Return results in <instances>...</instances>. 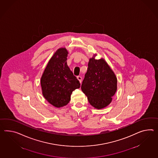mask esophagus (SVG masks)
<instances>
[{"label":"esophagus","mask_w":158,"mask_h":158,"mask_svg":"<svg viewBox=\"0 0 158 158\" xmlns=\"http://www.w3.org/2000/svg\"><path fill=\"white\" fill-rule=\"evenodd\" d=\"M77 79H78V80H79V81H80V83L81 82V81H82V77H80V76H77Z\"/></svg>","instance_id":"esophagus-1"}]
</instances>
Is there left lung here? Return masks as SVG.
<instances>
[{
	"instance_id": "obj_1",
	"label": "left lung",
	"mask_w": 158,
	"mask_h": 158,
	"mask_svg": "<svg viewBox=\"0 0 158 158\" xmlns=\"http://www.w3.org/2000/svg\"><path fill=\"white\" fill-rule=\"evenodd\" d=\"M81 89L94 107L102 109L112 101L117 89L115 73L103 59L91 58Z\"/></svg>"
}]
</instances>
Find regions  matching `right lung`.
Returning a JSON list of instances; mask_svg holds the SVG:
<instances>
[{"label": "right lung", "instance_id": "right-lung-1", "mask_svg": "<svg viewBox=\"0 0 158 158\" xmlns=\"http://www.w3.org/2000/svg\"><path fill=\"white\" fill-rule=\"evenodd\" d=\"M68 54L65 48L58 49L48 63L40 80L43 95L56 107L68 104L73 91L81 87L67 64Z\"/></svg>", "mask_w": 158, "mask_h": 158}]
</instances>
